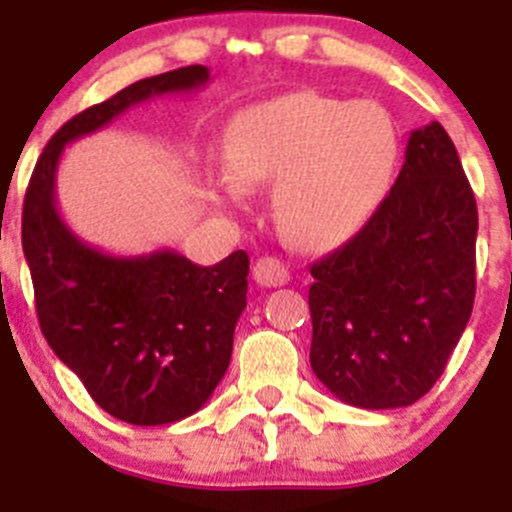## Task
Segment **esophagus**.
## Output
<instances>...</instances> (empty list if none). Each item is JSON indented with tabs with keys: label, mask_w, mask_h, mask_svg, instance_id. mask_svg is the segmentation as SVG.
Wrapping results in <instances>:
<instances>
[{
	"label": "esophagus",
	"mask_w": 512,
	"mask_h": 512,
	"mask_svg": "<svg viewBox=\"0 0 512 512\" xmlns=\"http://www.w3.org/2000/svg\"><path fill=\"white\" fill-rule=\"evenodd\" d=\"M253 279L261 284V287H282L289 282V269L274 256H264L253 264Z\"/></svg>",
	"instance_id": "esophagus-1"
}]
</instances>
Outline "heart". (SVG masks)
Instances as JSON below:
<instances>
[{
    "mask_svg": "<svg viewBox=\"0 0 512 512\" xmlns=\"http://www.w3.org/2000/svg\"><path fill=\"white\" fill-rule=\"evenodd\" d=\"M390 115L372 102L295 92L251 104L225 133V174L241 192L277 179L274 215L295 241H341L364 220L395 166Z\"/></svg>",
    "mask_w": 512,
    "mask_h": 512,
    "instance_id": "heart-1",
    "label": "heart"
}]
</instances>
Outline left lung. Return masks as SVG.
<instances>
[{
    "label": "left lung",
    "mask_w": 512,
    "mask_h": 512,
    "mask_svg": "<svg viewBox=\"0 0 512 512\" xmlns=\"http://www.w3.org/2000/svg\"><path fill=\"white\" fill-rule=\"evenodd\" d=\"M477 202L441 122L364 228L310 266L312 372L366 410L413 405L446 369L474 305Z\"/></svg>",
    "instance_id": "8db88e82"
}]
</instances>
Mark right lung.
Listing matches in <instances>:
<instances>
[{
  "instance_id": "1",
  "label": "right lung",
  "mask_w": 512,
  "mask_h": 512,
  "mask_svg": "<svg viewBox=\"0 0 512 512\" xmlns=\"http://www.w3.org/2000/svg\"><path fill=\"white\" fill-rule=\"evenodd\" d=\"M207 81V66H184L135 81L71 117L40 153L22 205V251L45 341L104 413L133 425L176 423L210 400L228 372L246 307L248 253L197 266L176 251H97L58 215L56 169L71 140L133 104Z\"/></svg>"
}]
</instances>
